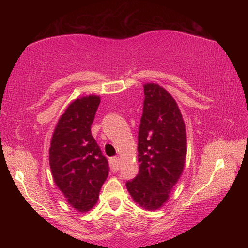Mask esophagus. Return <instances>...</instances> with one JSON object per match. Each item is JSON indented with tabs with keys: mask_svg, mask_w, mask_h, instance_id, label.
<instances>
[{
	"mask_svg": "<svg viewBox=\"0 0 248 248\" xmlns=\"http://www.w3.org/2000/svg\"><path fill=\"white\" fill-rule=\"evenodd\" d=\"M109 164H110V167H111V170L112 171H117L119 170V158L118 157H111L110 159H109Z\"/></svg>",
	"mask_w": 248,
	"mask_h": 248,
	"instance_id": "esophagus-1",
	"label": "esophagus"
}]
</instances>
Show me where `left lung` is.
Masks as SVG:
<instances>
[{
  "instance_id": "8db88e82",
  "label": "left lung",
  "mask_w": 248,
  "mask_h": 248,
  "mask_svg": "<svg viewBox=\"0 0 248 248\" xmlns=\"http://www.w3.org/2000/svg\"><path fill=\"white\" fill-rule=\"evenodd\" d=\"M143 114L138 134L140 170L125 183L132 199L157 210L178 182L187 154L183 116L171 95L154 83L144 84Z\"/></svg>"
}]
</instances>
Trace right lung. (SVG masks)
Masks as SVG:
<instances>
[{"instance_id":"1","label":"right lung","mask_w":248,"mask_h":248,"mask_svg":"<svg viewBox=\"0 0 248 248\" xmlns=\"http://www.w3.org/2000/svg\"><path fill=\"white\" fill-rule=\"evenodd\" d=\"M99 103L94 95L71 103L58 121L49 149L54 183L79 212L96 204L109 173L107 158L91 132Z\"/></svg>"}]
</instances>
